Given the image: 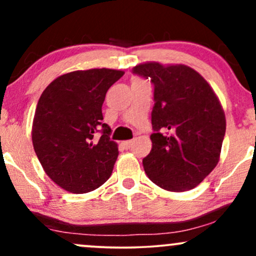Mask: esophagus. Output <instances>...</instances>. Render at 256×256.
Wrapping results in <instances>:
<instances>
[{
  "mask_svg": "<svg viewBox=\"0 0 256 256\" xmlns=\"http://www.w3.org/2000/svg\"><path fill=\"white\" fill-rule=\"evenodd\" d=\"M122 144L124 146L125 149H128V148H131L132 144H134V140H125V142H122Z\"/></svg>",
  "mask_w": 256,
  "mask_h": 256,
  "instance_id": "esophagus-1",
  "label": "esophagus"
}]
</instances>
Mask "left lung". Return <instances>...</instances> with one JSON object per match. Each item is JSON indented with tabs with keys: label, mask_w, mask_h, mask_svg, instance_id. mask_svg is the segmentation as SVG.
<instances>
[{
	"label": "left lung",
	"mask_w": 256,
	"mask_h": 256,
	"mask_svg": "<svg viewBox=\"0 0 256 256\" xmlns=\"http://www.w3.org/2000/svg\"><path fill=\"white\" fill-rule=\"evenodd\" d=\"M132 72L154 85L152 148L143 158L146 176L168 192L194 189L219 161L226 120L218 98L185 64L146 62Z\"/></svg>",
	"instance_id": "1"
}]
</instances>
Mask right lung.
Masks as SVG:
<instances>
[{"label":"right lung","instance_id":"1","mask_svg":"<svg viewBox=\"0 0 256 256\" xmlns=\"http://www.w3.org/2000/svg\"><path fill=\"white\" fill-rule=\"evenodd\" d=\"M122 76L110 68L70 72L52 80L38 100L34 152L49 178L66 192H92L110 177L119 152L102 122V104Z\"/></svg>","mask_w":256,"mask_h":256}]
</instances>
